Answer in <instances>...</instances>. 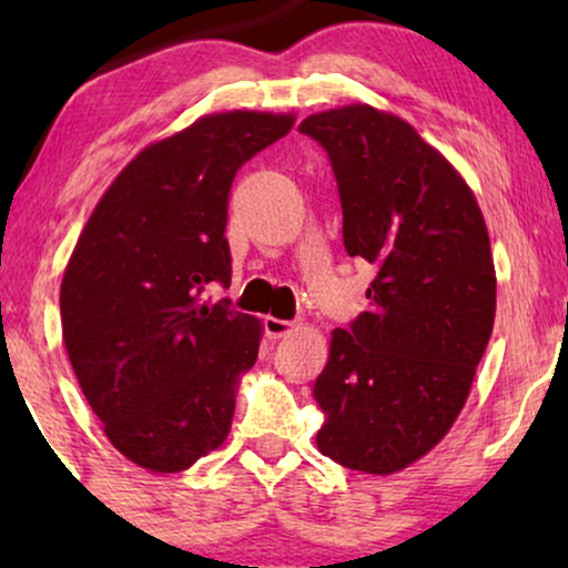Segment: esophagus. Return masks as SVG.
Returning a JSON list of instances; mask_svg holds the SVG:
<instances>
[{"label":"esophagus","mask_w":568,"mask_h":568,"mask_svg":"<svg viewBox=\"0 0 568 568\" xmlns=\"http://www.w3.org/2000/svg\"><path fill=\"white\" fill-rule=\"evenodd\" d=\"M263 331H266L268 338H282L290 336L292 331H297V323L278 321V317H263Z\"/></svg>","instance_id":"esophagus-1"}]
</instances>
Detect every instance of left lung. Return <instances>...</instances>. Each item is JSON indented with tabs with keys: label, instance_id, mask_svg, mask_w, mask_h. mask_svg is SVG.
<instances>
[{
	"label": "left lung",
	"instance_id": "obj_1",
	"mask_svg": "<svg viewBox=\"0 0 568 568\" xmlns=\"http://www.w3.org/2000/svg\"><path fill=\"white\" fill-rule=\"evenodd\" d=\"M328 154L352 258L377 268L348 328L333 331L313 395L317 449L387 476L429 453L465 406L496 313L484 214L414 126L369 105L307 115Z\"/></svg>",
	"mask_w": 568,
	"mask_h": 568
}]
</instances>
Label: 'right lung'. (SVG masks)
Instances as JSON below:
<instances>
[{"label": "right lung", "mask_w": 568, "mask_h": 568, "mask_svg": "<svg viewBox=\"0 0 568 568\" xmlns=\"http://www.w3.org/2000/svg\"><path fill=\"white\" fill-rule=\"evenodd\" d=\"M292 123L216 113L150 144L77 240L59 297L69 362L108 439L142 468L185 470L227 437L261 325L206 290L232 278L224 227L237 170Z\"/></svg>", "instance_id": "add662e5"}]
</instances>
